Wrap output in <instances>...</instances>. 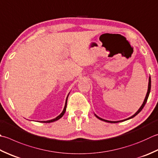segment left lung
I'll return each mask as SVG.
<instances>
[{"label":"left lung","mask_w":158,"mask_h":158,"mask_svg":"<svg viewBox=\"0 0 158 158\" xmlns=\"http://www.w3.org/2000/svg\"><path fill=\"white\" fill-rule=\"evenodd\" d=\"M151 77H149V85H148V90H147V93L146 97H145V98H144V100L143 103V105H142V106H141V107H140V109H139V110L137 111L136 113H135V114H134V115H133L132 116L129 117V118H127V119H125V120H119V121H109V120H104V119H103V118H101L100 117L97 116L96 115V114H95L96 117H97V118H98L99 120H103V121H105V122H108V123H119V122H123V121H125V120H129V119H130V118H134V117L136 116L138 113H140V112H141V110L143 109V107H144L145 104H146V103H147V99H148V97H149V93H150V90H151Z\"/></svg>","instance_id":"1"}]
</instances>
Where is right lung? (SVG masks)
I'll use <instances>...</instances> for the list:
<instances>
[{
    "label": "right lung",
    "instance_id": "obj_1",
    "mask_svg": "<svg viewBox=\"0 0 158 158\" xmlns=\"http://www.w3.org/2000/svg\"><path fill=\"white\" fill-rule=\"evenodd\" d=\"M69 97V96H68ZM68 97H67V98H68ZM67 98H66V104H65V106H64V110L63 112L61 113L60 115H59L57 117H56V118H54V119H52V120H47V121H42V123H52V122H54L55 121V120H57L60 118H61V117H62L64 116V114L65 113V112H66V106H67Z\"/></svg>",
    "mask_w": 158,
    "mask_h": 158
}]
</instances>
